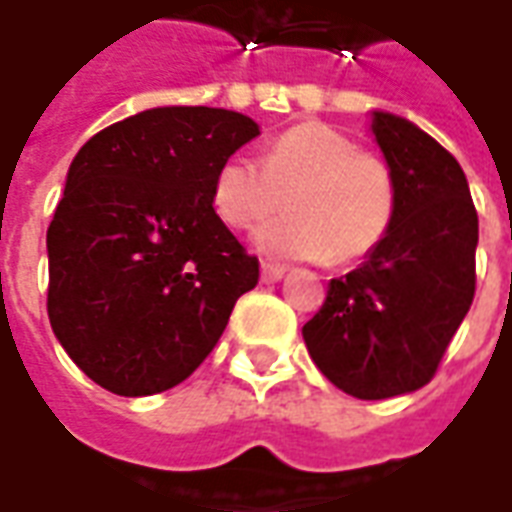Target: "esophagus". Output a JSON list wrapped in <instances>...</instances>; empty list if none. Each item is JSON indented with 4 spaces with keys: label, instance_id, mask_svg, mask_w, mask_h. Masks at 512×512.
Returning a JSON list of instances; mask_svg holds the SVG:
<instances>
[{
    "label": "esophagus",
    "instance_id": "esophagus-1",
    "mask_svg": "<svg viewBox=\"0 0 512 512\" xmlns=\"http://www.w3.org/2000/svg\"><path fill=\"white\" fill-rule=\"evenodd\" d=\"M283 274L285 269L277 263H260V280L263 283H277V280H283Z\"/></svg>",
    "mask_w": 512,
    "mask_h": 512
}]
</instances>
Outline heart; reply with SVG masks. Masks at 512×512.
<instances>
[{"label": "heart", "instance_id": "b5f03b06", "mask_svg": "<svg viewBox=\"0 0 512 512\" xmlns=\"http://www.w3.org/2000/svg\"><path fill=\"white\" fill-rule=\"evenodd\" d=\"M252 243L274 260L350 263L384 241L395 215V179L387 162L361 154L353 139L325 123H300L271 142L257 162L232 154L212 179V210L235 229L255 227Z\"/></svg>", "mask_w": 512, "mask_h": 512}]
</instances>
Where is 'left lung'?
<instances>
[{
	"instance_id": "obj_1",
	"label": "left lung",
	"mask_w": 512,
	"mask_h": 512,
	"mask_svg": "<svg viewBox=\"0 0 512 512\" xmlns=\"http://www.w3.org/2000/svg\"><path fill=\"white\" fill-rule=\"evenodd\" d=\"M395 215L364 263L330 280L302 339L333 387L384 401L429 384L474 302L476 218L460 162L406 117L373 111Z\"/></svg>"
}]
</instances>
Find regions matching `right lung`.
<instances>
[{
  "instance_id": "1",
  "label": "right lung",
  "mask_w": 512,
  "mask_h": 512,
  "mask_svg": "<svg viewBox=\"0 0 512 512\" xmlns=\"http://www.w3.org/2000/svg\"><path fill=\"white\" fill-rule=\"evenodd\" d=\"M257 134L238 111L159 106L72 159L47 229V314L95 384L125 398L182 384L257 285V257L212 210L221 162Z\"/></svg>"
}]
</instances>
